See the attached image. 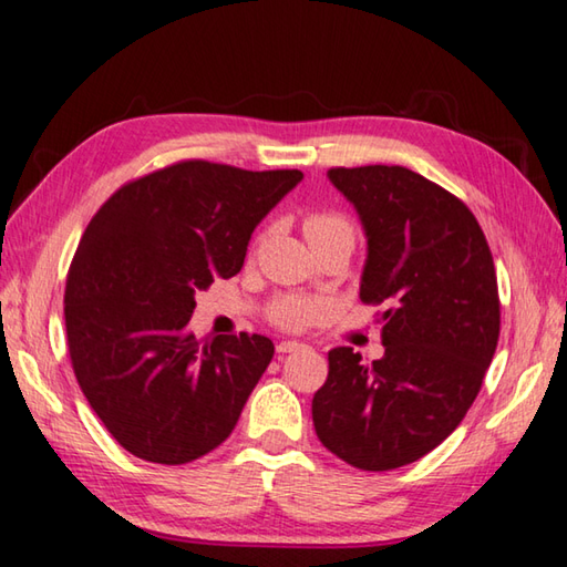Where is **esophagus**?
Wrapping results in <instances>:
<instances>
[{
	"mask_svg": "<svg viewBox=\"0 0 567 567\" xmlns=\"http://www.w3.org/2000/svg\"><path fill=\"white\" fill-rule=\"evenodd\" d=\"M302 349H307L302 341H290V339H285V341L277 343V353H297V351H302Z\"/></svg>",
	"mask_w": 567,
	"mask_h": 567,
	"instance_id": "1",
	"label": "esophagus"
}]
</instances>
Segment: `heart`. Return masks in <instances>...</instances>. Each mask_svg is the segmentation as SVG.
Masks as SVG:
<instances>
[{
	"label": "heart",
	"mask_w": 567,
	"mask_h": 567,
	"mask_svg": "<svg viewBox=\"0 0 567 567\" xmlns=\"http://www.w3.org/2000/svg\"><path fill=\"white\" fill-rule=\"evenodd\" d=\"M334 233H349L351 236V226L347 218H341L337 214H312L305 218V236L309 243H315L319 238L334 236ZM329 302L321 297H302V295H285L280 299H275L268 309V317L275 327L280 329H305L309 324H315L321 317L329 312Z\"/></svg>",
	"instance_id": "1"
}]
</instances>
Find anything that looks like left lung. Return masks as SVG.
<instances>
[{
  "mask_svg": "<svg viewBox=\"0 0 567 567\" xmlns=\"http://www.w3.org/2000/svg\"><path fill=\"white\" fill-rule=\"evenodd\" d=\"M369 238L361 302L381 305L383 359L329 351L317 437L351 467L388 472L450 437L494 359L502 305L489 243L467 204L405 166H334Z\"/></svg>",
  "mask_w": 567,
  "mask_h": 567,
  "instance_id": "8db88e82",
  "label": "left lung"
}]
</instances>
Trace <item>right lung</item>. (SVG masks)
Segmentation results:
<instances>
[{"label":"right lung","mask_w":567,"mask_h":567,"mask_svg":"<svg viewBox=\"0 0 567 567\" xmlns=\"http://www.w3.org/2000/svg\"><path fill=\"white\" fill-rule=\"evenodd\" d=\"M299 182V169L184 159L122 184L87 224L65 277L71 365L135 457L194 462L236 427L275 347L196 339L194 295L240 272L255 226Z\"/></svg>","instance_id":"add662e5"}]
</instances>
